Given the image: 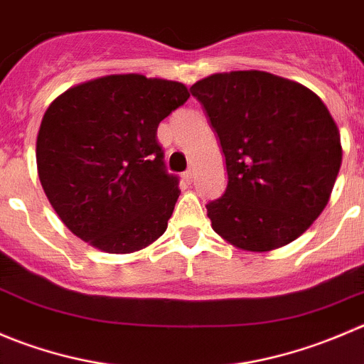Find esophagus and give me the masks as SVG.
I'll use <instances>...</instances> for the list:
<instances>
[{
  "label": "esophagus",
  "mask_w": 364,
  "mask_h": 364,
  "mask_svg": "<svg viewBox=\"0 0 364 364\" xmlns=\"http://www.w3.org/2000/svg\"><path fill=\"white\" fill-rule=\"evenodd\" d=\"M181 178H183V181L186 183V185H190V183L193 181V172H192V171H186V172H183V176H181Z\"/></svg>",
  "instance_id": "esophagus-1"
}]
</instances>
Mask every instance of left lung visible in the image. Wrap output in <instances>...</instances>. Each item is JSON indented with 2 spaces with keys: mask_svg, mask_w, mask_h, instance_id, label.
Here are the masks:
<instances>
[{
  "mask_svg": "<svg viewBox=\"0 0 364 364\" xmlns=\"http://www.w3.org/2000/svg\"><path fill=\"white\" fill-rule=\"evenodd\" d=\"M190 92L228 168L225 192L206 204L213 231L252 252L299 238L329 203L341 165L340 132L322 100L263 70L211 74Z\"/></svg>",
  "mask_w": 364,
  "mask_h": 364,
  "instance_id": "1",
  "label": "left lung"
}]
</instances>
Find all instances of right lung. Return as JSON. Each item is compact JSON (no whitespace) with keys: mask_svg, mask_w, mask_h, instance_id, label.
<instances>
[{"mask_svg":"<svg viewBox=\"0 0 364 364\" xmlns=\"http://www.w3.org/2000/svg\"><path fill=\"white\" fill-rule=\"evenodd\" d=\"M188 97L179 81L112 74L49 105L37 135L38 179L77 238L128 254L164 235L179 179L165 168L156 129Z\"/></svg>","mask_w":364,"mask_h":364,"instance_id":"1","label":"right lung"}]
</instances>
